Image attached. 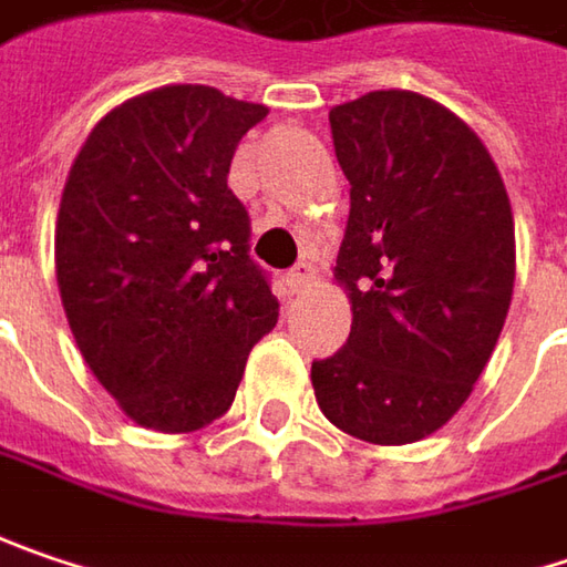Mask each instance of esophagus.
Instances as JSON below:
<instances>
[{"mask_svg": "<svg viewBox=\"0 0 567 567\" xmlns=\"http://www.w3.org/2000/svg\"><path fill=\"white\" fill-rule=\"evenodd\" d=\"M312 280H316V268H312V265H306V261L287 274V287H290L293 293H302L306 287H312Z\"/></svg>", "mask_w": 567, "mask_h": 567, "instance_id": "obj_1", "label": "esophagus"}]
</instances>
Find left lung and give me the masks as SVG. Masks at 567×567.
Wrapping results in <instances>:
<instances>
[{"label":"left lung","instance_id":"obj_1","mask_svg":"<svg viewBox=\"0 0 567 567\" xmlns=\"http://www.w3.org/2000/svg\"><path fill=\"white\" fill-rule=\"evenodd\" d=\"M351 216L334 277L351 334L312 360L334 427L380 446L440 431L463 409L514 293V213L466 121L417 92H367L328 111Z\"/></svg>","mask_w":567,"mask_h":567}]
</instances>
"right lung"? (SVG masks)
Segmentation results:
<instances>
[{"mask_svg":"<svg viewBox=\"0 0 567 567\" xmlns=\"http://www.w3.org/2000/svg\"><path fill=\"white\" fill-rule=\"evenodd\" d=\"M265 104L165 85L104 114L56 216V284L89 370L143 427L190 434L223 417L251 348L277 326L226 185Z\"/></svg>","mask_w":567,"mask_h":567,"instance_id":"1","label":"right lung"}]
</instances>
